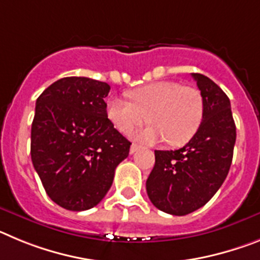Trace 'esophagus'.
Segmentation results:
<instances>
[{"label":"esophagus","mask_w":260,"mask_h":260,"mask_svg":"<svg viewBox=\"0 0 260 260\" xmlns=\"http://www.w3.org/2000/svg\"><path fill=\"white\" fill-rule=\"evenodd\" d=\"M138 150H139V146H138V144H134V143H133L132 146H130V153H132V155H133V153L137 152Z\"/></svg>","instance_id":"esophagus-1"}]
</instances>
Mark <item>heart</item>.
Masks as SVG:
<instances>
[{
    "instance_id": "b5f03b06",
    "label": "heart",
    "mask_w": 260,
    "mask_h": 260,
    "mask_svg": "<svg viewBox=\"0 0 260 260\" xmlns=\"http://www.w3.org/2000/svg\"><path fill=\"white\" fill-rule=\"evenodd\" d=\"M130 103L110 100L108 118L118 132L128 135L146 121L152 123L137 134L146 143L165 139L169 146H183L203 121V98L197 88L176 82H155L127 92Z\"/></svg>"
}]
</instances>
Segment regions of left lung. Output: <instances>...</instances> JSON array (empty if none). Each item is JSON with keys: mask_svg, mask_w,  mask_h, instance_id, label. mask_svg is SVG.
I'll list each match as a JSON object with an SVG mask.
<instances>
[{"mask_svg": "<svg viewBox=\"0 0 260 260\" xmlns=\"http://www.w3.org/2000/svg\"><path fill=\"white\" fill-rule=\"evenodd\" d=\"M203 98L201 127L176 151H155V167L146 182L156 208L176 216L203 207L228 176L236 143L231 102L217 84L203 74H191Z\"/></svg>", "mask_w": 260, "mask_h": 260, "instance_id": "1", "label": "left lung"}]
</instances>
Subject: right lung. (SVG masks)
<instances>
[{"instance_id":"obj_1","label":"right lung","mask_w":260,"mask_h":260,"mask_svg":"<svg viewBox=\"0 0 260 260\" xmlns=\"http://www.w3.org/2000/svg\"><path fill=\"white\" fill-rule=\"evenodd\" d=\"M110 86L86 77L50 84L36 100L31 158L48 197L86 211L102 202L130 142L114 128L104 99Z\"/></svg>"}]
</instances>
